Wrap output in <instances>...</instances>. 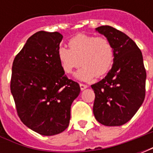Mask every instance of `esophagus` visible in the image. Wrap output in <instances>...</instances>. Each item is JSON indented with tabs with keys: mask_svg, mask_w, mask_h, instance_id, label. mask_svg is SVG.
<instances>
[{
	"mask_svg": "<svg viewBox=\"0 0 153 153\" xmlns=\"http://www.w3.org/2000/svg\"><path fill=\"white\" fill-rule=\"evenodd\" d=\"M79 86L81 90H84L85 88H88V85H86V84H83V83H79Z\"/></svg>",
	"mask_w": 153,
	"mask_h": 153,
	"instance_id": "1",
	"label": "esophagus"
}]
</instances>
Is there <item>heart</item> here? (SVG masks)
<instances>
[{
	"instance_id": "heart-1",
	"label": "heart",
	"mask_w": 153,
	"mask_h": 153,
	"mask_svg": "<svg viewBox=\"0 0 153 153\" xmlns=\"http://www.w3.org/2000/svg\"><path fill=\"white\" fill-rule=\"evenodd\" d=\"M69 47H60L57 57L65 73L72 74L83 65L76 74L78 79L88 81L102 77L112 67L115 57L114 47L106 37L78 34L69 41Z\"/></svg>"
}]
</instances>
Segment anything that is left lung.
Wrapping results in <instances>:
<instances>
[{"label":"left lung","mask_w":153,"mask_h":153,"mask_svg":"<svg viewBox=\"0 0 153 153\" xmlns=\"http://www.w3.org/2000/svg\"><path fill=\"white\" fill-rule=\"evenodd\" d=\"M96 31L111 41L115 57L106 76L91 85L95 93L93 114L102 125L120 126L131 120L144 101L147 74L143 55L121 31L108 25Z\"/></svg>","instance_id":"1"}]
</instances>
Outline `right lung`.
Listing matches in <instances>:
<instances>
[{
    "label": "right lung",
    "mask_w": 153,
    "mask_h": 153,
    "mask_svg": "<svg viewBox=\"0 0 153 153\" xmlns=\"http://www.w3.org/2000/svg\"><path fill=\"white\" fill-rule=\"evenodd\" d=\"M62 38L58 32H37L12 65L10 91L19 117L45 136L67 128L71 104L80 93L79 84L67 78L57 57Z\"/></svg>",
    "instance_id": "1"
}]
</instances>
